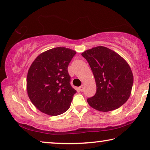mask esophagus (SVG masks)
I'll return each mask as SVG.
<instances>
[{"instance_id": "34e87169", "label": "esophagus", "mask_w": 150, "mask_h": 150, "mask_svg": "<svg viewBox=\"0 0 150 150\" xmlns=\"http://www.w3.org/2000/svg\"><path fill=\"white\" fill-rule=\"evenodd\" d=\"M79 91L81 92H83V91H84V86L81 85V87H79Z\"/></svg>"}]
</instances>
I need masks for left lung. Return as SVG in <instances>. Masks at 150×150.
Masks as SVG:
<instances>
[{"label": "left lung", "instance_id": "1", "mask_svg": "<svg viewBox=\"0 0 150 150\" xmlns=\"http://www.w3.org/2000/svg\"><path fill=\"white\" fill-rule=\"evenodd\" d=\"M95 79L96 91L87 98L91 107L102 112L118 108L130 97L134 77L130 66L120 55L103 46L82 53Z\"/></svg>", "mask_w": 150, "mask_h": 150}]
</instances>
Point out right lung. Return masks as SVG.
I'll return each instance as SVG.
<instances>
[{"label": "right lung", "mask_w": 150, "mask_h": 150, "mask_svg": "<svg viewBox=\"0 0 150 150\" xmlns=\"http://www.w3.org/2000/svg\"><path fill=\"white\" fill-rule=\"evenodd\" d=\"M76 52L58 47L39 55L27 75V92L39 110L48 115H62L69 108L76 93L70 84L67 67Z\"/></svg>", "instance_id": "1"}]
</instances>
